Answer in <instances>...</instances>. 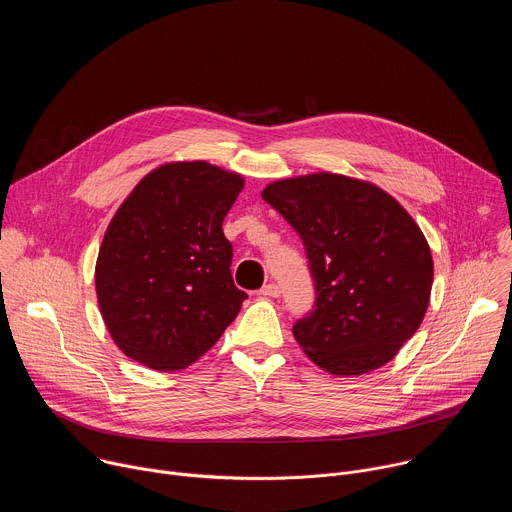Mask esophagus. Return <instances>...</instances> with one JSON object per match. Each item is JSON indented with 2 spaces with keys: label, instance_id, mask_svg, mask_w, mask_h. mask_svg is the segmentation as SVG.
Segmentation results:
<instances>
[{
  "label": "esophagus",
  "instance_id": "34e87169",
  "mask_svg": "<svg viewBox=\"0 0 512 512\" xmlns=\"http://www.w3.org/2000/svg\"><path fill=\"white\" fill-rule=\"evenodd\" d=\"M279 294H281V289H279L277 283H267V285H263L259 289V296L261 298H277Z\"/></svg>",
  "mask_w": 512,
  "mask_h": 512
}]
</instances>
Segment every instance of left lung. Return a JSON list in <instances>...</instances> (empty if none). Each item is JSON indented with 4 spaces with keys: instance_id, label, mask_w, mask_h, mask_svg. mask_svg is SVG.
Returning a JSON list of instances; mask_svg holds the SVG:
<instances>
[{
    "instance_id": "1",
    "label": "left lung",
    "mask_w": 512,
    "mask_h": 512,
    "mask_svg": "<svg viewBox=\"0 0 512 512\" xmlns=\"http://www.w3.org/2000/svg\"><path fill=\"white\" fill-rule=\"evenodd\" d=\"M261 196L310 259L316 304L294 324L298 344L330 375L381 369L429 306L433 259L417 223L379 186L332 172L271 182Z\"/></svg>"
}]
</instances>
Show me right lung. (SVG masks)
Instances as JSON below:
<instances>
[{
	"label": "right lung",
	"mask_w": 512,
	"mask_h": 512,
	"mask_svg": "<svg viewBox=\"0 0 512 512\" xmlns=\"http://www.w3.org/2000/svg\"><path fill=\"white\" fill-rule=\"evenodd\" d=\"M245 180L208 162H170L143 176L105 231L95 287L119 350L172 373L196 362L237 318L223 221Z\"/></svg>",
	"instance_id": "right-lung-1"
}]
</instances>
